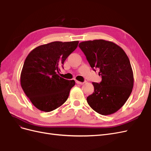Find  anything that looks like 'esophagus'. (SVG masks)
<instances>
[{
    "instance_id": "esophagus-1",
    "label": "esophagus",
    "mask_w": 151,
    "mask_h": 151,
    "mask_svg": "<svg viewBox=\"0 0 151 151\" xmlns=\"http://www.w3.org/2000/svg\"><path fill=\"white\" fill-rule=\"evenodd\" d=\"M76 83L77 84H81V85H83L84 84V83H83V82H80V81H76Z\"/></svg>"
}]
</instances>
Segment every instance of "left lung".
<instances>
[{
  "label": "left lung",
  "instance_id": "8db88e82",
  "mask_svg": "<svg viewBox=\"0 0 151 151\" xmlns=\"http://www.w3.org/2000/svg\"><path fill=\"white\" fill-rule=\"evenodd\" d=\"M79 48L91 68H98L100 83H93L94 93L87 98L91 108L102 115L116 112L123 106L134 87L129 58L120 47L104 40L81 42Z\"/></svg>",
  "mask_w": 151,
  "mask_h": 151
}]
</instances>
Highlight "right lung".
I'll return each mask as SVG.
<instances>
[{
	"instance_id": "add662e5",
	"label": "right lung",
	"mask_w": 151,
	"mask_h": 151,
	"mask_svg": "<svg viewBox=\"0 0 151 151\" xmlns=\"http://www.w3.org/2000/svg\"><path fill=\"white\" fill-rule=\"evenodd\" d=\"M78 43V41L53 42L37 47L27 56L21 73V86L40 110L52 111L67 101L75 81L63 79L57 73Z\"/></svg>"
}]
</instances>
